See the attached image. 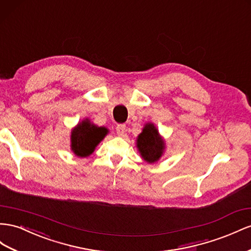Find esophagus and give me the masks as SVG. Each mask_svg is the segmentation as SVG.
<instances>
[{
  "instance_id": "esophagus-1",
  "label": "esophagus",
  "mask_w": 251,
  "mask_h": 251,
  "mask_svg": "<svg viewBox=\"0 0 251 251\" xmlns=\"http://www.w3.org/2000/svg\"><path fill=\"white\" fill-rule=\"evenodd\" d=\"M116 132L118 136H123L126 132V126L125 125H118L116 126Z\"/></svg>"
}]
</instances>
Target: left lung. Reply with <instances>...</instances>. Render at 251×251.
Here are the masks:
<instances>
[{
  "mask_svg": "<svg viewBox=\"0 0 251 251\" xmlns=\"http://www.w3.org/2000/svg\"><path fill=\"white\" fill-rule=\"evenodd\" d=\"M136 146L141 157L149 164H154L164 154L166 144L160 137L156 126L152 123H148L138 135Z\"/></svg>",
  "mask_w": 251,
  "mask_h": 251,
  "instance_id": "obj_1",
  "label": "left lung"
}]
</instances>
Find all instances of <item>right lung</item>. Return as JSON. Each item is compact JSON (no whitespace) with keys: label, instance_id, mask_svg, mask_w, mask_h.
Wrapping results in <instances>:
<instances>
[{"label":"right lung","instance_id":"right-lung-1","mask_svg":"<svg viewBox=\"0 0 251 251\" xmlns=\"http://www.w3.org/2000/svg\"><path fill=\"white\" fill-rule=\"evenodd\" d=\"M107 133L106 127L95 126L89 119L82 120L72 131V151L79 157L90 156Z\"/></svg>","mask_w":251,"mask_h":251}]
</instances>
